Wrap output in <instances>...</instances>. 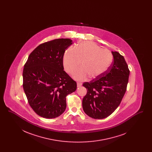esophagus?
<instances>
[{
	"label": "esophagus",
	"instance_id": "34e87169",
	"mask_svg": "<svg viewBox=\"0 0 152 152\" xmlns=\"http://www.w3.org/2000/svg\"><path fill=\"white\" fill-rule=\"evenodd\" d=\"M81 85H82V84H81L80 82H77V87L81 86Z\"/></svg>",
	"mask_w": 152,
	"mask_h": 152
}]
</instances>
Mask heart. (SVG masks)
<instances>
[{"instance_id":"b5f03b06","label":"heart","mask_w":152,"mask_h":152,"mask_svg":"<svg viewBox=\"0 0 152 152\" xmlns=\"http://www.w3.org/2000/svg\"><path fill=\"white\" fill-rule=\"evenodd\" d=\"M112 54L97 44L84 42L75 48H68L64 54L63 66L65 72L72 74L75 79L84 80L88 77L91 80L101 78L108 72L113 64Z\"/></svg>"}]
</instances>
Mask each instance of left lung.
I'll use <instances>...</instances> for the list:
<instances>
[{
    "label": "left lung",
    "instance_id": "left-lung-1",
    "mask_svg": "<svg viewBox=\"0 0 152 152\" xmlns=\"http://www.w3.org/2000/svg\"><path fill=\"white\" fill-rule=\"evenodd\" d=\"M112 53L114 59L108 72L100 79L83 83L87 93L83 99V108L94 119L110 116L120 104L126 91L130 73L128 66L118 52Z\"/></svg>",
    "mask_w": 152,
    "mask_h": 152
}]
</instances>
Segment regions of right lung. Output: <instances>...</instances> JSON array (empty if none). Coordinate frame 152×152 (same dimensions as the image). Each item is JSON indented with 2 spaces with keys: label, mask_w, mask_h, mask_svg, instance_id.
I'll use <instances>...</instances> for the list:
<instances>
[{
  "label": "right lung",
  "mask_w": 152,
  "mask_h": 152,
  "mask_svg": "<svg viewBox=\"0 0 152 152\" xmlns=\"http://www.w3.org/2000/svg\"><path fill=\"white\" fill-rule=\"evenodd\" d=\"M69 39H57L40 44L24 66L23 87L30 107L45 118L65 111L66 96L75 92L77 84L64 71L63 56L71 44Z\"/></svg>",
  "instance_id": "add662e5"
}]
</instances>
